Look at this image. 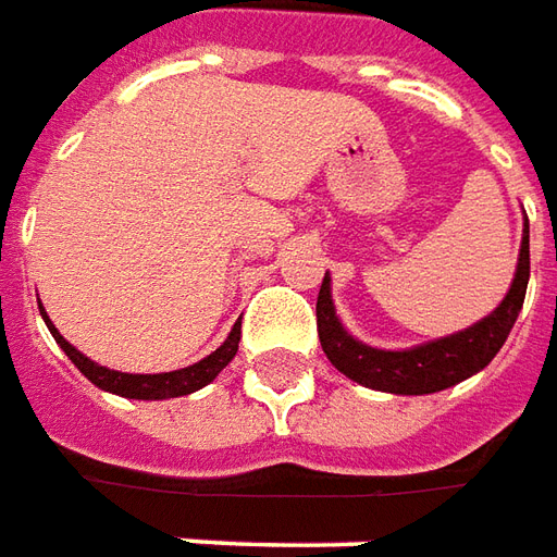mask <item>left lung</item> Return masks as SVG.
<instances>
[{
	"instance_id": "1",
	"label": "left lung",
	"mask_w": 557,
	"mask_h": 557,
	"mask_svg": "<svg viewBox=\"0 0 557 557\" xmlns=\"http://www.w3.org/2000/svg\"><path fill=\"white\" fill-rule=\"evenodd\" d=\"M528 275H531V251H528V219H524L516 278H512L507 297L500 299L498 309L486 314L483 321H476L474 326L461 330V333L444 335V338H435V342H425V345L408 350H381L354 338L335 314L330 275H323L321 294H318L321 348L326 360L333 362L345 377L362 386L381 389V393L425 396V393L447 389V386L476 374L480 369H486L488 362L495 360V354L507 342L512 323L522 311Z\"/></svg>"
}]
</instances>
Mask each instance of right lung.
Instances as JSON below:
<instances>
[{
  "mask_svg": "<svg viewBox=\"0 0 557 557\" xmlns=\"http://www.w3.org/2000/svg\"><path fill=\"white\" fill-rule=\"evenodd\" d=\"M41 309V318H45L47 330L53 333L57 338V345L65 354H69V360L81 369L98 389H108V393H116V396L125 398H144V401H156V398H176V396H188V393H195L200 386H207L209 381H215L219 372H222L227 362L234 360L236 350H239V321L234 323V330L231 335L222 342V348H215L209 357H203L195 366H185V369H176V372H161V374H128V372H113L108 366H98L89 357H83L81 350L69 345L62 333H59L53 321L47 318L45 306H38Z\"/></svg>",
  "mask_w": 557,
  "mask_h": 557,
  "instance_id": "right-lung-1",
  "label": "right lung"
}]
</instances>
